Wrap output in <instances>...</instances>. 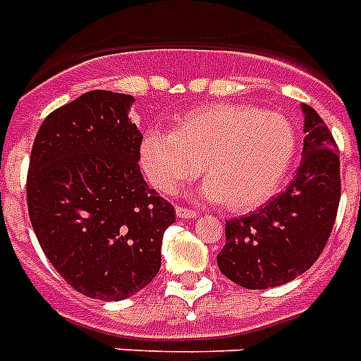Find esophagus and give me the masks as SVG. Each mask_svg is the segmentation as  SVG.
I'll use <instances>...</instances> for the list:
<instances>
[{
    "mask_svg": "<svg viewBox=\"0 0 361 361\" xmlns=\"http://www.w3.org/2000/svg\"><path fill=\"white\" fill-rule=\"evenodd\" d=\"M176 215H178V219H181V221H190V219H196L198 213L192 209H187V207H176Z\"/></svg>",
    "mask_w": 361,
    "mask_h": 361,
    "instance_id": "obj_1",
    "label": "esophagus"
}]
</instances>
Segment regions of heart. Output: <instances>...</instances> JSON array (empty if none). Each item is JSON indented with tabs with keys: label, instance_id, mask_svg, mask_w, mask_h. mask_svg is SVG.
<instances>
[{
	"label": "heart",
	"instance_id": "heart-1",
	"mask_svg": "<svg viewBox=\"0 0 361 361\" xmlns=\"http://www.w3.org/2000/svg\"><path fill=\"white\" fill-rule=\"evenodd\" d=\"M295 150V128L283 114L211 104L178 114L172 133L148 131L139 155L155 189L172 195L200 174L204 163L202 195L226 209L250 211L280 189Z\"/></svg>",
	"mask_w": 361,
	"mask_h": 361
}]
</instances>
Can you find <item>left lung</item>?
I'll return each mask as SVG.
<instances>
[{
  "label": "left lung",
  "mask_w": 361,
  "mask_h": 361,
  "mask_svg": "<svg viewBox=\"0 0 361 361\" xmlns=\"http://www.w3.org/2000/svg\"><path fill=\"white\" fill-rule=\"evenodd\" d=\"M304 148L295 180L263 207L226 222L219 269L247 289L291 282L317 262L338 215V146L323 118L302 104Z\"/></svg>",
  "instance_id": "obj_1"
}]
</instances>
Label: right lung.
I'll use <instances>...</instances> for the list:
<instances>
[{
	"label": "right lung",
	"mask_w": 361,
	"mask_h": 361,
	"mask_svg": "<svg viewBox=\"0 0 361 361\" xmlns=\"http://www.w3.org/2000/svg\"><path fill=\"white\" fill-rule=\"evenodd\" d=\"M135 98L90 90L48 114L31 150L29 219L51 265L98 300H124L159 272L174 207L139 166Z\"/></svg>",
	"instance_id": "1"
}]
</instances>
